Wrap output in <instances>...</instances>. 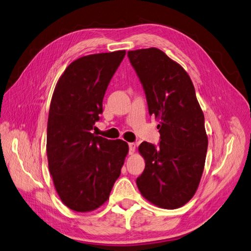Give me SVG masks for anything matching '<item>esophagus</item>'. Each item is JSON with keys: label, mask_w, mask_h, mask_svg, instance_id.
<instances>
[{"label": "esophagus", "mask_w": 251, "mask_h": 251, "mask_svg": "<svg viewBox=\"0 0 251 251\" xmlns=\"http://www.w3.org/2000/svg\"><path fill=\"white\" fill-rule=\"evenodd\" d=\"M135 150H136V144L134 142L128 143V154L133 155L135 153Z\"/></svg>", "instance_id": "obj_1"}]
</instances>
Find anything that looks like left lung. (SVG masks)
Listing matches in <instances>:
<instances>
[{"instance_id": "left-lung-1", "label": "left lung", "mask_w": 251, "mask_h": 251, "mask_svg": "<svg viewBox=\"0 0 251 251\" xmlns=\"http://www.w3.org/2000/svg\"><path fill=\"white\" fill-rule=\"evenodd\" d=\"M147 96L150 115L160 123V143L143 141L146 169L136 180L141 195L161 208L191 200L204 170L208 139L193 81L178 63L157 48L127 52Z\"/></svg>"}]
</instances>
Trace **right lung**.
Returning a JSON list of instances; mask_svg holds the SVG:
<instances>
[{
  "label": "right lung",
  "mask_w": 251,
  "mask_h": 251,
  "mask_svg": "<svg viewBox=\"0 0 251 251\" xmlns=\"http://www.w3.org/2000/svg\"><path fill=\"white\" fill-rule=\"evenodd\" d=\"M125 50L82 56L59 77L49 109L47 157L60 200L74 211L97 209L109 199L128 146L92 133L109 82Z\"/></svg>",
  "instance_id": "1"
}]
</instances>
